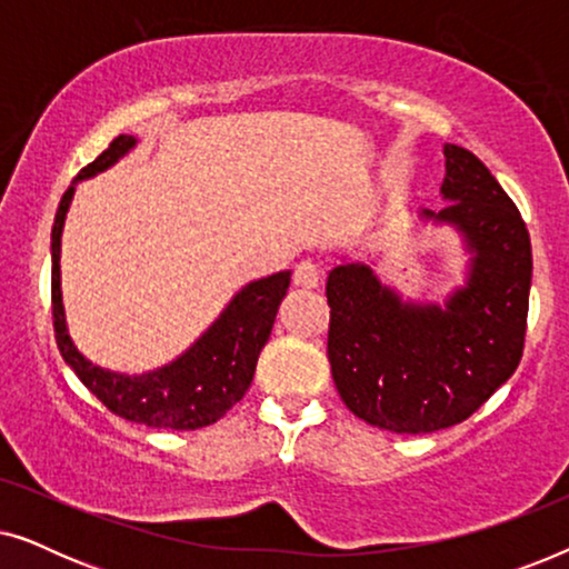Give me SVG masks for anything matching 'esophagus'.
<instances>
[{"instance_id":"1","label":"esophagus","mask_w":569,"mask_h":569,"mask_svg":"<svg viewBox=\"0 0 569 569\" xmlns=\"http://www.w3.org/2000/svg\"><path fill=\"white\" fill-rule=\"evenodd\" d=\"M295 287H302V290H316L318 282H321V271L313 261H300L292 271Z\"/></svg>"}]
</instances>
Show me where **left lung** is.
I'll return each mask as SVG.
<instances>
[{
  "mask_svg": "<svg viewBox=\"0 0 569 569\" xmlns=\"http://www.w3.org/2000/svg\"><path fill=\"white\" fill-rule=\"evenodd\" d=\"M440 212L471 253L446 302H403L368 263L329 271V362L341 401L380 430L422 435L469 419L523 357L531 238L518 207L477 154L446 144Z\"/></svg>",
  "mask_w": 569,
  "mask_h": 569,
  "instance_id": "8db88e82",
  "label": "left lung"
}]
</instances>
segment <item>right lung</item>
Wrapping results in <instances>:
<instances>
[{
    "instance_id": "1",
    "label": "right lung",
    "mask_w": 569,
    "mask_h": 569,
    "mask_svg": "<svg viewBox=\"0 0 569 569\" xmlns=\"http://www.w3.org/2000/svg\"><path fill=\"white\" fill-rule=\"evenodd\" d=\"M134 144V137H116L106 152H100L88 168L80 170V176L74 178V183L59 201L51 230L53 333H57V345L64 362L116 417L158 427V430H199V427L214 425L217 419L228 415L251 386L256 362H259L263 345L269 341L279 302L290 287V271H277V274L246 284L228 302L220 318L181 357L158 370L127 376V372H113L92 365L74 347L67 331L59 269L61 230H64L69 204H72L74 186L84 178L103 173Z\"/></svg>"
}]
</instances>
